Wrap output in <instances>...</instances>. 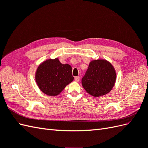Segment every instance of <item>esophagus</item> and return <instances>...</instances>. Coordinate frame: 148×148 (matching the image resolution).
Instances as JSON below:
<instances>
[{
	"label": "esophagus",
	"instance_id": "34e87169",
	"mask_svg": "<svg viewBox=\"0 0 148 148\" xmlns=\"http://www.w3.org/2000/svg\"><path fill=\"white\" fill-rule=\"evenodd\" d=\"M74 80H75V81H76V82H79V80H80V77H79V76H76V77H75V78H74Z\"/></svg>",
	"mask_w": 148,
	"mask_h": 148
}]
</instances>
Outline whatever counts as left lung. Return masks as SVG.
<instances>
[{
    "label": "left lung",
    "mask_w": 148,
    "mask_h": 148,
    "mask_svg": "<svg viewBox=\"0 0 148 148\" xmlns=\"http://www.w3.org/2000/svg\"><path fill=\"white\" fill-rule=\"evenodd\" d=\"M115 79V71L111 64L105 60H97L91 62L81 81L89 94L99 97L111 91Z\"/></svg>",
    "instance_id": "8db88e82"
}]
</instances>
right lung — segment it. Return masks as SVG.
I'll return each instance as SVG.
<instances>
[{"mask_svg":"<svg viewBox=\"0 0 148 148\" xmlns=\"http://www.w3.org/2000/svg\"><path fill=\"white\" fill-rule=\"evenodd\" d=\"M72 70L70 65L61 64L57 58L46 60L36 71V83L46 95H58L73 81Z\"/></svg>","mask_w":148,"mask_h":148,"instance_id":"obj_1","label":"right lung"}]
</instances>
